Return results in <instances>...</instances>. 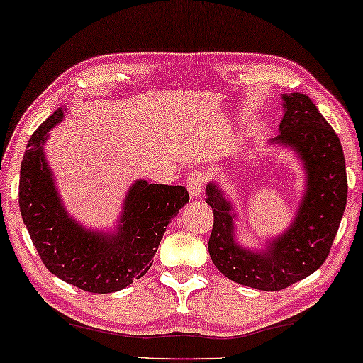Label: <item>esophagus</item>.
<instances>
[{"instance_id":"1","label":"esophagus","mask_w":363,"mask_h":363,"mask_svg":"<svg viewBox=\"0 0 363 363\" xmlns=\"http://www.w3.org/2000/svg\"><path fill=\"white\" fill-rule=\"evenodd\" d=\"M203 187H205V179H203L202 172H191V174H189V177H187L189 195H191L192 199L202 197Z\"/></svg>"}]
</instances>
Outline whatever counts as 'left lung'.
Returning a JSON list of instances; mask_svg holds the SVG:
<instances>
[{
    "label": "left lung",
    "mask_w": 363,
    "mask_h": 363,
    "mask_svg": "<svg viewBox=\"0 0 363 363\" xmlns=\"http://www.w3.org/2000/svg\"><path fill=\"white\" fill-rule=\"evenodd\" d=\"M284 116L273 143L289 147L306 168V194L291 226L269 239L267 249L235 242L233 203L216 182L206 186L215 223L208 252L215 267L234 283L281 291L325 263L347 202V176L339 137L303 94H283Z\"/></svg>",
    "instance_id": "8db88e82"
}]
</instances>
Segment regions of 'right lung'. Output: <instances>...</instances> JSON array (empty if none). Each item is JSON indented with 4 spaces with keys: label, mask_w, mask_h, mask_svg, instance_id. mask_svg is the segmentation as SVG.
<instances>
[{
    "label": "right lung",
    "mask_w": 363,
    "mask_h": 363,
    "mask_svg": "<svg viewBox=\"0 0 363 363\" xmlns=\"http://www.w3.org/2000/svg\"><path fill=\"white\" fill-rule=\"evenodd\" d=\"M62 118L65 108H57L27 143L19 179L22 220L50 273L82 291L116 292L150 269L166 226L189 202V192L139 179L125 195L116 231L84 228L62 205L43 152L48 132Z\"/></svg>",
    "instance_id": "right-lung-1"
}]
</instances>
